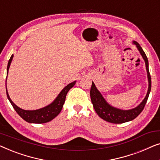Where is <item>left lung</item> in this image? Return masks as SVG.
I'll return each instance as SVG.
<instances>
[{"instance_id":"left-lung-1","label":"left lung","mask_w":160,"mask_h":160,"mask_svg":"<svg viewBox=\"0 0 160 160\" xmlns=\"http://www.w3.org/2000/svg\"><path fill=\"white\" fill-rule=\"evenodd\" d=\"M133 43L136 45L138 49L139 50L140 53L141 54L144 61H145L148 80V89L147 94H146V98H144L143 102L138 106L128 111L113 108V107L111 106L110 105L107 103L104 98H102L101 94L96 88L95 84L93 82L92 84L90 89V98L94 108H95L96 113H98V115L100 118H102L105 121L111 122V123L122 124L124 123V122L131 121V120H133L135 118H136L143 110L146 102H147L148 95H149L151 88H152V79H151V75L149 70H148V61L147 57H146L145 52L142 49L141 47L139 45L138 43L135 42V41Z\"/></svg>"}]
</instances>
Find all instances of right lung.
<instances>
[{
	"label": "right lung",
	"instance_id": "add662e5",
	"mask_svg": "<svg viewBox=\"0 0 160 160\" xmlns=\"http://www.w3.org/2000/svg\"><path fill=\"white\" fill-rule=\"evenodd\" d=\"M13 58V55L11 57L9 60L8 62L7 66V75L8 72V68H9L11 62H12ZM7 78V77H6ZM76 84V82H73L67 85L64 89L61 91V92L59 94V95L57 97V98L54 100L53 102L49 106L44 107L41 109H38V110L34 111H26L23 110L18 106H17L12 100L10 99L9 95H8L7 89H6V95H7V98L8 100H9L11 104L12 105L13 108L16 111V112L26 122H29V123H36V124H42V123H47L48 122H50L51 120L54 119L57 116H58L60 112L62 110L63 104H64L65 98H66V95L68 92Z\"/></svg>",
	"mask_w": 160,
	"mask_h": 160
}]
</instances>
